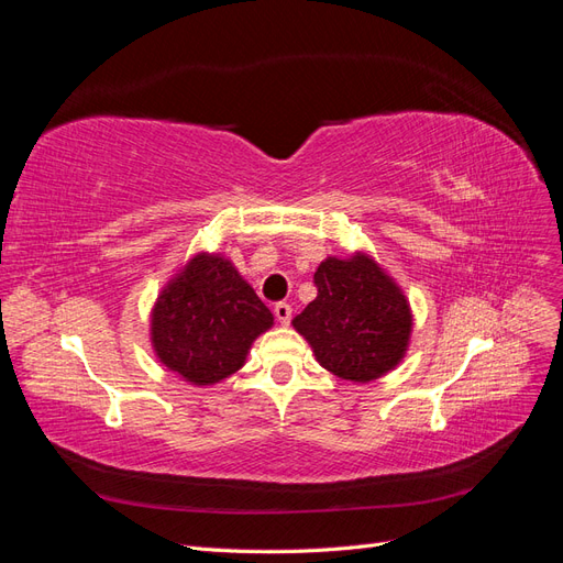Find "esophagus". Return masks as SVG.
I'll list each match as a JSON object with an SVG mask.
<instances>
[{
    "label": "esophagus",
    "instance_id": "1",
    "mask_svg": "<svg viewBox=\"0 0 563 563\" xmlns=\"http://www.w3.org/2000/svg\"><path fill=\"white\" fill-rule=\"evenodd\" d=\"M291 314H294V310H291V305H288V302H277L275 305V317H277L279 323H284V327L288 321H291Z\"/></svg>",
    "mask_w": 563,
    "mask_h": 563
}]
</instances>
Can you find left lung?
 <instances>
[{
    "label": "left lung",
    "instance_id": "8db88e82",
    "mask_svg": "<svg viewBox=\"0 0 563 563\" xmlns=\"http://www.w3.org/2000/svg\"><path fill=\"white\" fill-rule=\"evenodd\" d=\"M314 284L317 298L294 319V329L323 368L343 380L371 383L404 360L413 314L371 255H331L317 267Z\"/></svg>",
    "mask_w": 563,
    "mask_h": 563
}]
</instances>
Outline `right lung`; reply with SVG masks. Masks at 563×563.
<instances>
[{
  "mask_svg": "<svg viewBox=\"0 0 563 563\" xmlns=\"http://www.w3.org/2000/svg\"><path fill=\"white\" fill-rule=\"evenodd\" d=\"M272 323L267 305L228 258L197 253L159 294L150 338L168 371L201 387L240 371Z\"/></svg>",
  "mask_w": 563,
  "mask_h": 563,
  "instance_id": "obj_1",
  "label": "right lung"
}]
</instances>
